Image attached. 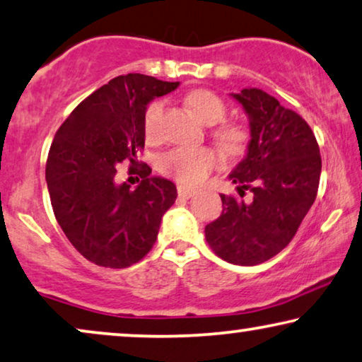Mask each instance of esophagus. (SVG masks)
<instances>
[{"mask_svg": "<svg viewBox=\"0 0 362 362\" xmlns=\"http://www.w3.org/2000/svg\"><path fill=\"white\" fill-rule=\"evenodd\" d=\"M177 192H179V197L180 198H190L193 193H195V190H193V188L187 187V185H179V187H177Z\"/></svg>", "mask_w": 362, "mask_h": 362, "instance_id": "34e87169", "label": "esophagus"}]
</instances>
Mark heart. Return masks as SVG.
<instances>
[{
    "mask_svg": "<svg viewBox=\"0 0 362 362\" xmlns=\"http://www.w3.org/2000/svg\"><path fill=\"white\" fill-rule=\"evenodd\" d=\"M187 103L197 118L205 124H218L225 119L226 105L220 96L210 90H193L187 96ZM165 103L162 100H154L146 108L144 113V134L149 141H154L160 134L162 116H164ZM215 139L228 154H239L247 144V131L238 124H221L216 128ZM218 154L210 147L180 146L160 157L159 169L165 175L174 177L182 183H200L218 165Z\"/></svg>",
    "mask_w": 362,
    "mask_h": 362,
    "instance_id": "heart-1",
    "label": "heart"
}]
</instances>
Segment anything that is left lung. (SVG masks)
Wrapping results in <instances>:
<instances>
[{"mask_svg": "<svg viewBox=\"0 0 362 362\" xmlns=\"http://www.w3.org/2000/svg\"><path fill=\"white\" fill-rule=\"evenodd\" d=\"M249 119L247 149L230 180L241 200L220 195L223 213L205 228L210 247L226 262L256 266L292 241L317 198L322 157L302 116L259 88L231 93ZM253 192L249 202L243 190Z\"/></svg>", "mask_w": 362, "mask_h": 362, "instance_id": "1", "label": "left lung"}]
</instances>
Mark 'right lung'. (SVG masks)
Listing matches in <instances>:
<instances>
[{
	"label": "right lung",
	"instance_id": "1",
	"mask_svg": "<svg viewBox=\"0 0 362 362\" xmlns=\"http://www.w3.org/2000/svg\"><path fill=\"white\" fill-rule=\"evenodd\" d=\"M177 86L149 75H121L81 101L55 132L45 165L54 215L72 246L96 266L123 269L141 261L175 203L174 183L151 177L147 164H141L136 188L116 182V165L126 159L136 164L147 105Z\"/></svg>",
	"mask_w": 362,
	"mask_h": 362
}]
</instances>
